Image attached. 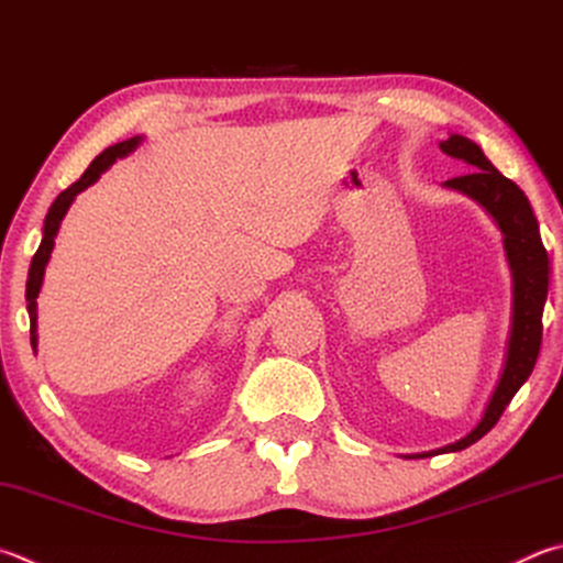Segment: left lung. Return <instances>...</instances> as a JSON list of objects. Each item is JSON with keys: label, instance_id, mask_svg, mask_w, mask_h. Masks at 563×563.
<instances>
[{"label": "left lung", "instance_id": "left-lung-1", "mask_svg": "<svg viewBox=\"0 0 563 563\" xmlns=\"http://www.w3.org/2000/svg\"><path fill=\"white\" fill-rule=\"evenodd\" d=\"M441 150L473 167L465 177L443 181V187L477 201L503 231L505 255L509 273H512V320H509L503 372H499L495 391L489 396L477 426L460 441L438 448V451L418 453L416 457L463 451V448L477 443L487 431H493L507 404L512 401V396L522 388L537 364L541 346V314H544L551 273L549 255L539 236V223L525 191L512 179L499 175L473 140L451 135L441 142Z\"/></svg>", "mask_w": 563, "mask_h": 563}]
</instances>
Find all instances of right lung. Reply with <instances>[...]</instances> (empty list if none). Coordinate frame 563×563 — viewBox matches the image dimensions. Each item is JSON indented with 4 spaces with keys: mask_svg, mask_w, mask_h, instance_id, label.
<instances>
[{
    "mask_svg": "<svg viewBox=\"0 0 563 563\" xmlns=\"http://www.w3.org/2000/svg\"><path fill=\"white\" fill-rule=\"evenodd\" d=\"M142 135H135L130 140H122L118 145H112L108 150L100 152V155L90 162V167L84 172V177H80L76 184H70L68 189H64L56 197V201L51 203V209L44 219V239L38 243V251L34 253L32 265H29V278H26V310H29V320H32V346L36 350L38 344V334H36V298L41 292V285H44V273H46V265L51 258V251L56 246V233L60 229V221L70 209V203L76 201V197L80 191H86L90 184H96L100 179L103 172H108L112 165H115V159L128 157L130 152H135L142 145Z\"/></svg>",
    "mask_w": 563,
    "mask_h": 563,
    "instance_id": "1",
    "label": "right lung"
}]
</instances>
